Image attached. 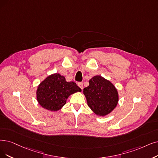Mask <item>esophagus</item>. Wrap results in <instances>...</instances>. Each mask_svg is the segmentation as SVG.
<instances>
[{"mask_svg": "<svg viewBox=\"0 0 158 158\" xmlns=\"http://www.w3.org/2000/svg\"><path fill=\"white\" fill-rule=\"evenodd\" d=\"M78 85L79 86V87L80 88V89H83V83L82 82H79L78 84Z\"/></svg>", "mask_w": 158, "mask_h": 158, "instance_id": "34e87169", "label": "esophagus"}]
</instances>
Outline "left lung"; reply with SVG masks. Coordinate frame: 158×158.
Masks as SVG:
<instances>
[{"mask_svg": "<svg viewBox=\"0 0 158 158\" xmlns=\"http://www.w3.org/2000/svg\"><path fill=\"white\" fill-rule=\"evenodd\" d=\"M84 89L88 106L98 116H105L115 108L118 101L117 90L111 81L94 76Z\"/></svg>", "mask_w": 158, "mask_h": 158, "instance_id": "left-lung-1", "label": "left lung"}]
</instances>
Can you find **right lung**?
<instances>
[{"label": "right lung", "instance_id": "obj_1", "mask_svg": "<svg viewBox=\"0 0 158 158\" xmlns=\"http://www.w3.org/2000/svg\"><path fill=\"white\" fill-rule=\"evenodd\" d=\"M81 91L74 81L67 82L64 76L55 73L48 76L37 87V100L43 108L56 111L66 104L71 94Z\"/></svg>", "mask_w": 158, "mask_h": 158}]
</instances>
